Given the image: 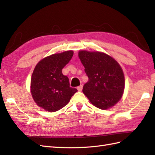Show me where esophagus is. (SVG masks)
Returning <instances> with one entry per match:
<instances>
[{
	"label": "esophagus",
	"instance_id": "esophagus-1",
	"mask_svg": "<svg viewBox=\"0 0 155 155\" xmlns=\"http://www.w3.org/2000/svg\"><path fill=\"white\" fill-rule=\"evenodd\" d=\"M77 89L78 91H81L82 89H83V85H80V86H78L77 87Z\"/></svg>",
	"mask_w": 155,
	"mask_h": 155
}]
</instances>
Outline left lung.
Returning <instances> with one entry per match:
<instances>
[{"mask_svg": "<svg viewBox=\"0 0 155 155\" xmlns=\"http://www.w3.org/2000/svg\"><path fill=\"white\" fill-rule=\"evenodd\" d=\"M78 57L88 77L83 86V93L100 109L113 107L124 89V73L119 64L109 55L98 51H81Z\"/></svg>", "mask_w": 155, "mask_h": 155, "instance_id": "obj_1", "label": "left lung"}]
</instances>
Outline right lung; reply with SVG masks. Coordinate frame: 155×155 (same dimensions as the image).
I'll return each instance as SVG.
<instances>
[{"mask_svg":"<svg viewBox=\"0 0 155 155\" xmlns=\"http://www.w3.org/2000/svg\"><path fill=\"white\" fill-rule=\"evenodd\" d=\"M72 56V51L54 54L36 65L32 74L31 92L39 107L51 113L57 111L66 106L78 91L70 87L68 78L62 72Z\"/></svg>","mask_w":155,"mask_h":155,"instance_id":"add662e5","label":"right lung"}]
</instances>
